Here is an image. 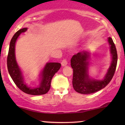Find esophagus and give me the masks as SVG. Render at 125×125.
<instances>
[{"instance_id": "obj_1", "label": "esophagus", "mask_w": 125, "mask_h": 125, "mask_svg": "<svg viewBox=\"0 0 125 125\" xmlns=\"http://www.w3.org/2000/svg\"><path fill=\"white\" fill-rule=\"evenodd\" d=\"M62 65L63 66H66V64H67V61L66 59H63L62 61Z\"/></svg>"}]
</instances>
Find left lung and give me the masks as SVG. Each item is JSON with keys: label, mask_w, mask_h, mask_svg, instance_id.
Instances as JSON below:
<instances>
[{"label": "left lung", "mask_w": 125, "mask_h": 125, "mask_svg": "<svg viewBox=\"0 0 125 125\" xmlns=\"http://www.w3.org/2000/svg\"><path fill=\"white\" fill-rule=\"evenodd\" d=\"M110 45V52L112 55V62L106 75L102 81L92 80L87 73L89 54L87 52L83 51L74 54L71 61L73 73L72 84L73 89L77 92L81 94H91L102 89L109 83L115 72L117 66V54L116 48L112 39L109 38Z\"/></svg>", "instance_id": "left-lung-1"}]
</instances>
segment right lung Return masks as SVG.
I'll return each mask as SVG.
<instances>
[{
    "mask_svg": "<svg viewBox=\"0 0 125 125\" xmlns=\"http://www.w3.org/2000/svg\"><path fill=\"white\" fill-rule=\"evenodd\" d=\"M27 31V28L20 29L14 35L10 43L9 49L7 58V66L8 72L12 80L19 89L23 92L31 95H41L46 94L51 87V81L54 74L61 68L60 63H48L44 67L42 73V81L39 87L35 89H31L23 82L21 71L15 59V47L17 39L21 33Z\"/></svg>",
    "mask_w": 125,
    "mask_h": 125,
    "instance_id": "1",
    "label": "right lung"
}]
</instances>
